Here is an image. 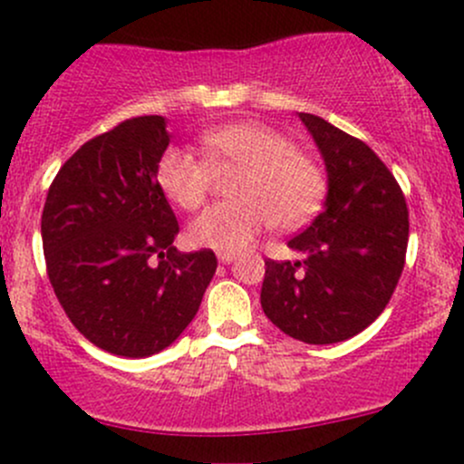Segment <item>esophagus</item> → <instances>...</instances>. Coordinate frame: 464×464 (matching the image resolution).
<instances>
[{
    "instance_id": "1",
    "label": "esophagus",
    "mask_w": 464,
    "mask_h": 464,
    "mask_svg": "<svg viewBox=\"0 0 464 464\" xmlns=\"http://www.w3.org/2000/svg\"><path fill=\"white\" fill-rule=\"evenodd\" d=\"M217 256H218V261H221V264H230V261H234V256H237V255H234L232 250H221Z\"/></svg>"
}]
</instances>
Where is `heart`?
<instances>
[{"label": "heart", "mask_w": 464, "mask_h": 464, "mask_svg": "<svg viewBox=\"0 0 464 464\" xmlns=\"http://www.w3.org/2000/svg\"><path fill=\"white\" fill-rule=\"evenodd\" d=\"M205 159L188 147H167L156 165L165 197L183 209L205 203L214 171L241 169L237 198L217 203L189 223V241L214 250H238L275 223L281 230L304 226L322 208L326 176L295 140L261 122H237L203 133Z\"/></svg>", "instance_id": "heart-1"}]
</instances>
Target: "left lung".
<instances>
[{"mask_svg":"<svg viewBox=\"0 0 464 464\" xmlns=\"http://www.w3.org/2000/svg\"><path fill=\"white\" fill-rule=\"evenodd\" d=\"M328 171L322 212L288 247L299 261H266L261 308L285 335L335 343L357 335L389 304L404 270L409 209L398 180L360 138L299 113Z\"/></svg>","mask_w":464,"mask_h":464,"instance_id":"obj_1","label":"left lung"}]
</instances>
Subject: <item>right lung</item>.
Instances as JSON below:
<instances>
[{"mask_svg":"<svg viewBox=\"0 0 464 464\" xmlns=\"http://www.w3.org/2000/svg\"><path fill=\"white\" fill-rule=\"evenodd\" d=\"M162 116L129 118L84 142L51 183L42 246L55 297L102 351L150 357L198 313L212 250L179 252V221L156 180Z\"/></svg>","mask_w":464,"mask_h":464,"instance_id":"add662e5","label":"right lung"}]
</instances>
